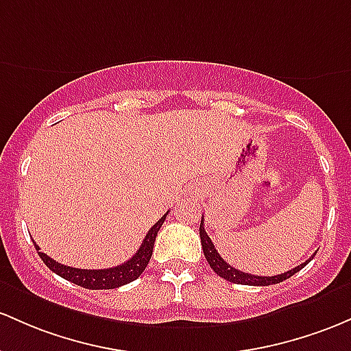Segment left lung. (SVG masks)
<instances>
[{
	"instance_id": "1",
	"label": "left lung",
	"mask_w": 351,
	"mask_h": 351,
	"mask_svg": "<svg viewBox=\"0 0 351 351\" xmlns=\"http://www.w3.org/2000/svg\"><path fill=\"white\" fill-rule=\"evenodd\" d=\"M203 223H205V218H202V223H199V238H202L203 253H205V258H206L208 265L211 267V269H213L218 276H221L223 280H226V282H232L237 285H252V287H268V285L280 283V282H283V280H288L290 276H293L295 273L300 271V269L305 268L306 265L311 261V258H313L311 256L310 260L305 261V263L298 265L296 268L290 269V271H285V273H282V275H275V276L250 275V273L240 271V269L233 268L232 265H228L221 256H219L217 248H215L213 241L210 240V237H208V233L205 232V225H203Z\"/></svg>"
}]
</instances>
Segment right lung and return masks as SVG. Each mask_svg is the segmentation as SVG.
Returning a JSON list of instances; mask_svg holds the SVG:
<instances>
[{
	"instance_id": "1",
	"label": "right lung",
	"mask_w": 351,
	"mask_h": 351,
	"mask_svg": "<svg viewBox=\"0 0 351 351\" xmlns=\"http://www.w3.org/2000/svg\"><path fill=\"white\" fill-rule=\"evenodd\" d=\"M168 213H165L155 225L152 226L148 233H146L143 243H141L140 250H138L134 255L130 258L125 263L118 265L114 268H105V269H80V268H71L66 265L58 263L56 260L45 255L43 252H40V246L34 243L38 255H40L43 263L48 267L51 271H55L56 275H60L61 278L68 280V282L78 285V287L88 288V290H111V288L123 287V285L133 282L136 280L141 273L145 271L146 265H148L149 258L153 253V245H155L156 234L160 232L161 225H163L165 218Z\"/></svg>"
}]
</instances>
